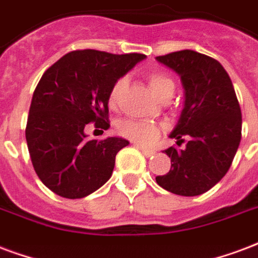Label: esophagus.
Instances as JSON below:
<instances>
[{
    "instance_id": "1",
    "label": "esophagus",
    "mask_w": 258,
    "mask_h": 258,
    "mask_svg": "<svg viewBox=\"0 0 258 258\" xmlns=\"http://www.w3.org/2000/svg\"><path fill=\"white\" fill-rule=\"evenodd\" d=\"M135 147H136V148H139V150H140L141 152H143V154H144L145 156H147V158H150V156L155 155V151L148 150L147 147H143V145H140V144H135Z\"/></svg>"
}]
</instances>
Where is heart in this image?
<instances>
[{
	"instance_id": "b5f03b06",
	"label": "heart",
	"mask_w": 258,
	"mask_h": 258,
	"mask_svg": "<svg viewBox=\"0 0 258 258\" xmlns=\"http://www.w3.org/2000/svg\"><path fill=\"white\" fill-rule=\"evenodd\" d=\"M148 80V85H150V90L152 91V94L160 99L162 96H164L168 92H174V81L164 73H151L147 77ZM125 85H126V79H118L114 85L111 87L110 91V104L111 106H117L119 99H121V95L125 90ZM118 131L121 133L122 136L127 137L131 140L140 143V144H150L152 141L158 137L159 135V127L158 125H155L154 122L148 121H135V119H125L118 125Z\"/></svg>"
}]
</instances>
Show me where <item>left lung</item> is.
Masks as SVG:
<instances>
[{
	"label": "left lung",
	"instance_id": "1",
	"mask_svg": "<svg viewBox=\"0 0 258 258\" xmlns=\"http://www.w3.org/2000/svg\"><path fill=\"white\" fill-rule=\"evenodd\" d=\"M156 61L181 77L185 102L168 137L177 144L186 140L183 150L164 151L171 168L156 182L174 195H203L226 175L241 143L242 114L231 79L219 61L193 50Z\"/></svg>",
	"mask_w": 258,
	"mask_h": 258
}]
</instances>
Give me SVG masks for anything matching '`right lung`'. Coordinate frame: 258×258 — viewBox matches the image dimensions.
<instances>
[{
  "mask_svg": "<svg viewBox=\"0 0 258 258\" xmlns=\"http://www.w3.org/2000/svg\"><path fill=\"white\" fill-rule=\"evenodd\" d=\"M144 54L77 50L44 72L32 95L26 127L31 160L38 177L55 195L83 199L110 179L122 137L90 140V122L108 129V96Z\"/></svg>",
  "mask_w": 258,
  "mask_h": 258,
  "instance_id": "add662e5",
  "label": "right lung"
}]
</instances>
